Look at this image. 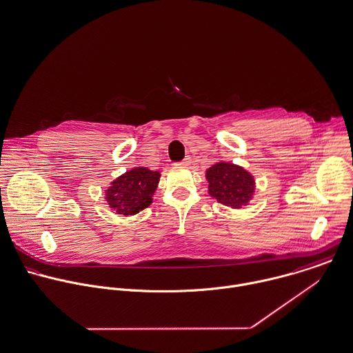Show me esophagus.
<instances>
[{
  "mask_svg": "<svg viewBox=\"0 0 353 353\" xmlns=\"http://www.w3.org/2000/svg\"><path fill=\"white\" fill-rule=\"evenodd\" d=\"M191 163V157H185L181 162H179L177 165H180V166H188Z\"/></svg>",
  "mask_w": 353,
  "mask_h": 353,
  "instance_id": "1",
  "label": "esophagus"
}]
</instances>
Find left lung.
<instances>
[{
    "label": "left lung",
    "mask_w": 353,
    "mask_h": 353,
    "mask_svg": "<svg viewBox=\"0 0 353 353\" xmlns=\"http://www.w3.org/2000/svg\"><path fill=\"white\" fill-rule=\"evenodd\" d=\"M209 195L232 209L247 206L255 194V179L243 166L219 161L206 170Z\"/></svg>",
    "instance_id": "left-lung-1"
}]
</instances>
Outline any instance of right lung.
I'll use <instances>...</instances> for the list:
<instances>
[{"label": "right lung", "instance_id": "obj_1", "mask_svg": "<svg viewBox=\"0 0 353 353\" xmlns=\"http://www.w3.org/2000/svg\"><path fill=\"white\" fill-rule=\"evenodd\" d=\"M161 173L147 168H134L113 180L105 191L112 210L121 215H135L152 203Z\"/></svg>", "mask_w": 353, "mask_h": 353}]
</instances>
